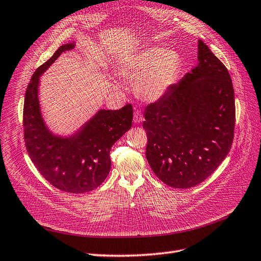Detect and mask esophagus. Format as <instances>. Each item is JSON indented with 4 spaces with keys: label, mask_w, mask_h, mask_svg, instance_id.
Returning <instances> with one entry per match:
<instances>
[{
    "label": "esophagus",
    "mask_w": 261,
    "mask_h": 261,
    "mask_svg": "<svg viewBox=\"0 0 261 261\" xmlns=\"http://www.w3.org/2000/svg\"><path fill=\"white\" fill-rule=\"evenodd\" d=\"M133 120H135V122H137V123L143 121V116H142L141 110H139V109L135 110V115H133Z\"/></svg>",
    "instance_id": "1"
}]
</instances>
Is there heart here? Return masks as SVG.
<instances>
[{
    "label": "heart",
    "instance_id": "b5f03b06",
    "mask_svg": "<svg viewBox=\"0 0 261 261\" xmlns=\"http://www.w3.org/2000/svg\"><path fill=\"white\" fill-rule=\"evenodd\" d=\"M178 69V57L171 50L151 47L140 53L121 69V75L138 80L136 90L143 99L155 101L173 84Z\"/></svg>",
    "mask_w": 261,
    "mask_h": 261
}]
</instances>
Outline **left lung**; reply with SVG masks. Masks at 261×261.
Instances as JSON below:
<instances>
[{"instance_id":"8db88e82","label":"left lung","mask_w":261,"mask_h":261,"mask_svg":"<svg viewBox=\"0 0 261 261\" xmlns=\"http://www.w3.org/2000/svg\"><path fill=\"white\" fill-rule=\"evenodd\" d=\"M235 117L229 72L199 39L198 65L145 108V155L154 174L175 189L202 183L229 153Z\"/></svg>"}]
</instances>
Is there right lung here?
<instances>
[{"instance_id": "obj_1", "label": "right lung", "mask_w": 261, "mask_h": 261, "mask_svg": "<svg viewBox=\"0 0 261 261\" xmlns=\"http://www.w3.org/2000/svg\"><path fill=\"white\" fill-rule=\"evenodd\" d=\"M73 45L61 46L33 73L25 92L23 128L26 150L46 181L63 192L80 194L97 189L108 176L111 146L131 128L133 109L131 103L119 110L101 109L76 135H51L39 109V76Z\"/></svg>"}]
</instances>
